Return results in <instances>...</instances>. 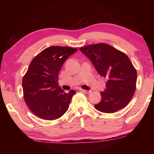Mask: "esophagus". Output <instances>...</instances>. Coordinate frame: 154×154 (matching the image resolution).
<instances>
[{
  "mask_svg": "<svg viewBox=\"0 0 154 154\" xmlns=\"http://www.w3.org/2000/svg\"><path fill=\"white\" fill-rule=\"evenodd\" d=\"M79 91L80 92H85L86 94H90L92 91L91 90H83V89H79Z\"/></svg>",
  "mask_w": 154,
  "mask_h": 154,
  "instance_id": "1",
  "label": "esophagus"
}]
</instances>
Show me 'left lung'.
<instances>
[{
    "label": "left lung",
    "mask_w": 154,
    "mask_h": 154,
    "mask_svg": "<svg viewBox=\"0 0 154 154\" xmlns=\"http://www.w3.org/2000/svg\"><path fill=\"white\" fill-rule=\"evenodd\" d=\"M89 58L100 77L106 78V89L95 108L103 113H114L125 107L133 96L137 79L136 69L126 54L106 43L79 49Z\"/></svg>",
    "instance_id": "1"
}]
</instances>
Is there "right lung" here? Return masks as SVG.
<instances>
[{
  "label": "right lung",
  "mask_w": 154,
  "mask_h": 154,
  "mask_svg": "<svg viewBox=\"0 0 154 154\" xmlns=\"http://www.w3.org/2000/svg\"><path fill=\"white\" fill-rule=\"evenodd\" d=\"M78 49L51 46L31 61L23 77L24 98L30 110L38 118L56 119L66 113L75 91L66 94L58 86V75L64 62Z\"/></svg>",
  "instance_id": "obj_1"
}]
</instances>
